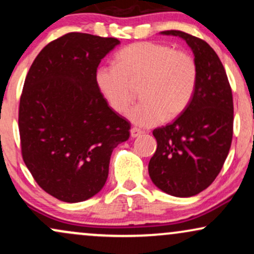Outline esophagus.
I'll list each match as a JSON object with an SVG mask.
<instances>
[{
    "mask_svg": "<svg viewBox=\"0 0 254 254\" xmlns=\"http://www.w3.org/2000/svg\"><path fill=\"white\" fill-rule=\"evenodd\" d=\"M130 135H131V137H132V138H136V137L142 135V131L139 129H137V127H132V129L130 130Z\"/></svg>",
    "mask_w": 254,
    "mask_h": 254,
    "instance_id": "esophagus-1",
    "label": "esophagus"
}]
</instances>
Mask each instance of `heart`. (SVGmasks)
Returning a JSON list of instances; mask_svg holds the SVG:
<instances>
[{
	"mask_svg": "<svg viewBox=\"0 0 254 254\" xmlns=\"http://www.w3.org/2000/svg\"><path fill=\"white\" fill-rule=\"evenodd\" d=\"M198 68L189 52L156 42L133 43L117 55V64L99 66L95 82L111 109L123 113L132 101V84L142 82V101L127 117L151 127L182 115L194 94Z\"/></svg>",
	"mask_w": 254,
	"mask_h": 254,
	"instance_id": "1",
	"label": "heart"
}]
</instances>
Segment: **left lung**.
<instances>
[{"label": "left lung", "mask_w": 254, "mask_h": 254, "mask_svg": "<svg viewBox=\"0 0 254 254\" xmlns=\"http://www.w3.org/2000/svg\"><path fill=\"white\" fill-rule=\"evenodd\" d=\"M182 38L193 52L198 68L194 94L173 123L153 131L157 148L148 165L155 186L174 197H191L205 190L228 155L234 107L228 77L208 43L182 31H164Z\"/></svg>", "instance_id": "obj_1"}]
</instances>
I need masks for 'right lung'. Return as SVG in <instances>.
<instances>
[{
    "instance_id": "obj_1",
    "label": "right lung",
    "mask_w": 254,
    "mask_h": 254,
    "mask_svg": "<svg viewBox=\"0 0 254 254\" xmlns=\"http://www.w3.org/2000/svg\"><path fill=\"white\" fill-rule=\"evenodd\" d=\"M121 42L72 32L45 46L20 98L25 165L44 191L66 203L95 196L109 177L111 154L129 139L130 123L95 82L101 60Z\"/></svg>"
}]
</instances>
